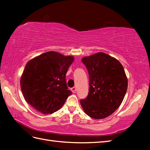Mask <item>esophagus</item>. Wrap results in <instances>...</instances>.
<instances>
[{
  "mask_svg": "<svg viewBox=\"0 0 150 150\" xmlns=\"http://www.w3.org/2000/svg\"><path fill=\"white\" fill-rule=\"evenodd\" d=\"M71 91L74 93H75V92H76V88H75V87H74V88H71Z\"/></svg>",
  "mask_w": 150,
  "mask_h": 150,
  "instance_id": "esophagus-1",
  "label": "esophagus"
}]
</instances>
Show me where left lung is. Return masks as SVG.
I'll list each match as a JSON object with an SVG mask.
<instances>
[{
  "label": "left lung",
  "instance_id": "8db88e82",
  "mask_svg": "<svg viewBox=\"0 0 150 150\" xmlns=\"http://www.w3.org/2000/svg\"><path fill=\"white\" fill-rule=\"evenodd\" d=\"M82 62L88 69L89 89L81 100L85 113L93 119H103L114 112L122 103L128 80L120 62L103 52L84 57Z\"/></svg>",
  "mask_w": 150,
  "mask_h": 150
}]
</instances>
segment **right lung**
<instances>
[{"label":"right lung","mask_w":150,"mask_h":150,"mask_svg":"<svg viewBox=\"0 0 150 150\" xmlns=\"http://www.w3.org/2000/svg\"><path fill=\"white\" fill-rule=\"evenodd\" d=\"M74 60L71 55L50 51L28 62L20 79L26 102L44 114L61 109L72 93L68 89L66 74Z\"/></svg>","instance_id":"obj_1"}]
</instances>
